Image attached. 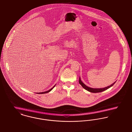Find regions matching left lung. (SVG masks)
Instances as JSON below:
<instances>
[{"label":"left lung","instance_id":"obj_1","mask_svg":"<svg viewBox=\"0 0 132 132\" xmlns=\"http://www.w3.org/2000/svg\"><path fill=\"white\" fill-rule=\"evenodd\" d=\"M79 84L83 87V88H84L85 89H86V90L89 91V92H92V93L101 92L102 91H104V90H105L109 89V88H110L111 87H112V86H113V85L116 83V82H114V83H113L111 85H110V86H108V87H104V88H92L89 87L87 86L86 85H85V84L81 81L80 77H79Z\"/></svg>","mask_w":132,"mask_h":132}]
</instances>
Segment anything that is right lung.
Wrapping results in <instances>:
<instances>
[{
	"instance_id": "add662e5",
	"label": "right lung",
	"mask_w": 132,
	"mask_h": 132,
	"mask_svg": "<svg viewBox=\"0 0 132 132\" xmlns=\"http://www.w3.org/2000/svg\"><path fill=\"white\" fill-rule=\"evenodd\" d=\"M55 85H55L52 88H51L50 90H48V91H45V92H40V93H38V94L39 93V94H44V93H48L49 92H50V91H51L52 89H53V88L55 86Z\"/></svg>"
}]
</instances>
